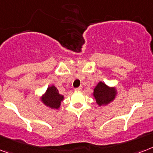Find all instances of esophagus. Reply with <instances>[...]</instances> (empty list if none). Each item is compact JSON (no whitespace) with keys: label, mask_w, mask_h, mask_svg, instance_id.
<instances>
[{"label":"esophagus","mask_w":153,"mask_h":153,"mask_svg":"<svg viewBox=\"0 0 153 153\" xmlns=\"http://www.w3.org/2000/svg\"><path fill=\"white\" fill-rule=\"evenodd\" d=\"M82 86H79V87H78V88H75V89H74V90H75V91L79 92V91H82Z\"/></svg>","instance_id":"1"}]
</instances>
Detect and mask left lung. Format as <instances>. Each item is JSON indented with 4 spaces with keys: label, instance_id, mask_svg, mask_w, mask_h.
Returning <instances> with one entry per match:
<instances>
[{
    "label": "left lung",
    "instance_id": "obj_1",
    "mask_svg": "<svg viewBox=\"0 0 153 153\" xmlns=\"http://www.w3.org/2000/svg\"><path fill=\"white\" fill-rule=\"evenodd\" d=\"M117 91L115 87H109L105 82H98L94 89V97L99 106L108 105L115 98Z\"/></svg>",
    "mask_w": 153,
    "mask_h": 153
}]
</instances>
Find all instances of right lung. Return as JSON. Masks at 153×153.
Segmentation results:
<instances>
[{
	"label": "right lung",
	"mask_w": 153,
	"mask_h": 153,
	"mask_svg": "<svg viewBox=\"0 0 153 153\" xmlns=\"http://www.w3.org/2000/svg\"><path fill=\"white\" fill-rule=\"evenodd\" d=\"M64 96L59 94V91L54 85L49 86L42 96V101L45 105L53 109H58L64 100Z\"/></svg>",
	"instance_id": "obj_1"
}]
</instances>
